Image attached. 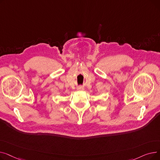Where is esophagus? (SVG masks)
Listing matches in <instances>:
<instances>
[{
    "label": "esophagus",
    "mask_w": 160,
    "mask_h": 160,
    "mask_svg": "<svg viewBox=\"0 0 160 160\" xmlns=\"http://www.w3.org/2000/svg\"><path fill=\"white\" fill-rule=\"evenodd\" d=\"M78 89H79V90H83V88L82 87H80V88H78Z\"/></svg>",
    "instance_id": "1"
}]
</instances>
